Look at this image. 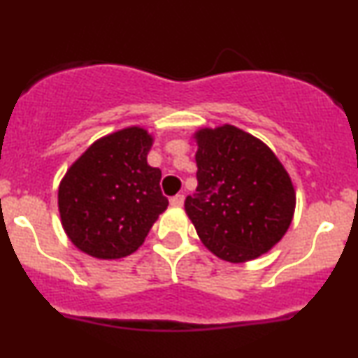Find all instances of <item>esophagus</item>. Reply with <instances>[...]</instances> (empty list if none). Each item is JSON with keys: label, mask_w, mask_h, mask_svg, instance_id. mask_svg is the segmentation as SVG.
Returning <instances> with one entry per match:
<instances>
[{"label": "esophagus", "mask_w": 358, "mask_h": 358, "mask_svg": "<svg viewBox=\"0 0 358 358\" xmlns=\"http://www.w3.org/2000/svg\"><path fill=\"white\" fill-rule=\"evenodd\" d=\"M183 200H185L183 195H175V196L170 200V205L173 206V208H180V206L183 205Z\"/></svg>", "instance_id": "1"}]
</instances>
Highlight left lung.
Masks as SVG:
<instances>
[{
  "label": "left lung",
  "instance_id": "1",
  "mask_svg": "<svg viewBox=\"0 0 358 358\" xmlns=\"http://www.w3.org/2000/svg\"><path fill=\"white\" fill-rule=\"evenodd\" d=\"M195 195L185 212L201 243L230 264L270 252L294 220L296 193L270 146L234 124L198 128Z\"/></svg>",
  "mask_w": 358,
  "mask_h": 358
}]
</instances>
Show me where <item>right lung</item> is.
<instances>
[{
  "label": "right lung",
  "instance_id": "add662e5",
  "mask_svg": "<svg viewBox=\"0 0 358 358\" xmlns=\"http://www.w3.org/2000/svg\"><path fill=\"white\" fill-rule=\"evenodd\" d=\"M153 135L127 127L98 138L68 168L58 212L70 242L98 260L131 255L165 212L160 168L146 162Z\"/></svg>",
  "mask_w": 358,
  "mask_h": 358
}]
</instances>
